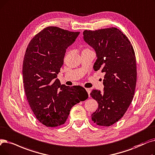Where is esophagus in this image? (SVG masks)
I'll use <instances>...</instances> for the list:
<instances>
[{
  "label": "esophagus",
  "instance_id": "obj_1",
  "mask_svg": "<svg viewBox=\"0 0 155 155\" xmlns=\"http://www.w3.org/2000/svg\"><path fill=\"white\" fill-rule=\"evenodd\" d=\"M85 90H86V91L87 92V93H88V94H89V97H90V96H90L91 89H89V88H87V89H85Z\"/></svg>",
  "mask_w": 155,
  "mask_h": 155
}]
</instances>
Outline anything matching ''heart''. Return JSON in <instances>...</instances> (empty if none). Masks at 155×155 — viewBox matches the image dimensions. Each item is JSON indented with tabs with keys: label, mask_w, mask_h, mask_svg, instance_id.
Segmentation results:
<instances>
[{
	"label": "heart",
	"mask_w": 155,
	"mask_h": 155,
	"mask_svg": "<svg viewBox=\"0 0 155 155\" xmlns=\"http://www.w3.org/2000/svg\"><path fill=\"white\" fill-rule=\"evenodd\" d=\"M90 51V50L88 49H84L83 51Z\"/></svg>",
	"instance_id": "obj_1"
}]
</instances>
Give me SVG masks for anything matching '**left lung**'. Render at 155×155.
I'll return each instance as SVG.
<instances>
[{
    "label": "left lung",
    "mask_w": 155,
    "mask_h": 155,
    "mask_svg": "<svg viewBox=\"0 0 155 155\" xmlns=\"http://www.w3.org/2000/svg\"><path fill=\"white\" fill-rule=\"evenodd\" d=\"M84 41L94 49L97 59L94 70L104 73V90L94 89L91 97L98 103L92 120L109 127L122 118L131 104L136 85V59L129 39L117 28L85 30Z\"/></svg>",
    "instance_id": "left-lung-1"
}]
</instances>
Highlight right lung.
Here are the masks:
<instances>
[{
  "label": "right lung",
  "instance_id": "1",
  "mask_svg": "<svg viewBox=\"0 0 155 155\" xmlns=\"http://www.w3.org/2000/svg\"><path fill=\"white\" fill-rule=\"evenodd\" d=\"M79 34L48 26L31 40L25 52L22 73L26 96L37 119L48 127L64 124L71 107L88 98L83 87L61 85L57 78L66 49Z\"/></svg>",
  "mask_w": 155,
  "mask_h": 155
}]
</instances>
